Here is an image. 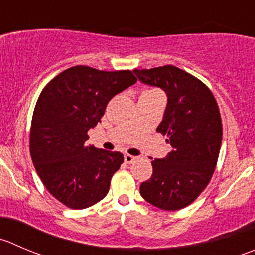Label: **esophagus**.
Listing matches in <instances>:
<instances>
[{"label": "esophagus", "instance_id": "obj_1", "mask_svg": "<svg viewBox=\"0 0 255 255\" xmlns=\"http://www.w3.org/2000/svg\"><path fill=\"white\" fill-rule=\"evenodd\" d=\"M135 159H137V157H134V155L125 154V162L128 163V164H130V163H133Z\"/></svg>", "mask_w": 255, "mask_h": 255}]
</instances>
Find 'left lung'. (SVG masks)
Here are the masks:
<instances>
[{
	"label": "left lung",
	"mask_w": 255,
	"mask_h": 255,
	"mask_svg": "<svg viewBox=\"0 0 255 255\" xmlns=\"http://www.w3.org/2000/svg\"><path fill=\"white\" fill-rule=\"evenodd\" d=\"M133 72L167 95L157 132L173 147L167 157L152 162L153 174L140 184V196L158 208L178 211L198 198L216 169L223 135L218 105L202 81L175 66Z\"/></svg>",
	"instance_id": "8db88e82"
}]
</instances>
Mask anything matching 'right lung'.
Returning a JSON list of instances; mask_svg holds the SVG:
<instances>
[{
  "mask_svg": "<svg viewBox=\"0 0 255 255\" xmlns=\"http://www.w3.org/2000/svg\"><path fill=\"white\" fill-rule=\"evenodd\" d=\"M135 82L129 70L75 66L42 90L32 117L29 152L44 187L68 208H88L108 193L123 154L85 142L111 98Z\"/></svg>",
  "mask_w": 255,
  "mask_h": 255,
  "instance_id": "right-lung-1",
  "label": "right lung"
}]
</instances>
